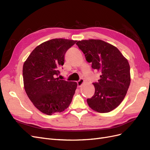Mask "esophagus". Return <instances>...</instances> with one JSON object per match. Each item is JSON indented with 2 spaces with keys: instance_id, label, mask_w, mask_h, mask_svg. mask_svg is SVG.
Listing matches in <instances>:
<instances>
[{
  "instance_id": "obj_1",
  "label": "esophagus",
  "mask_w": 150,
  "mask_h": 150,
  "mask_svg": "<svg viewBox=\"0 0 150 150\" xmlns=\"http://www.w3.org/2000/svg\"><path fill=\"white\" fill-rule=\"evenodd\" d=\"M84 82V80L83 79H80L78 82H77V84H78V87H80V86L82 85Z\"/></svg>"
}]
</instances>
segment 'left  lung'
<instances>
[{
  "label": "left lung",
  "instance_id": "left-lung-1",
  "mask_svg": "<svg viewBox=\"0 0 150 150\" xmlns=\"http://www.w3.org/2000/svg\"><path fill=\"white\" fill-rule=\"evenodd\" d=\"M92 68L100 72V79L94 83L95 93L87 99L92 110L110 112L123 100L129 88L130 67L128 60L117 47L99 39L79 40L76 43Z\"/></svg>",
  "mask_w": 150,
  "mask_h": 150
}]
</instances>
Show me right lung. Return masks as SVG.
<instances>
[{
	"mask_svg": "<svg viewBox=\"0 0 150 150\" xmlns=\"http://www.w3.org/2000/svg\"><path fill=\"white\" fill-rule=\"evenodd\" d=\"M77 40L53 39L36 47L23 65L24 89L36 108L51 115L69 107L77 83L56 76L64 65L66 51Z\"/></svg>",
	"mask_w": 150,
	"mask_h": 150,
	"instance_id": "1",
	"label": "right lung"
}]
</instances>
